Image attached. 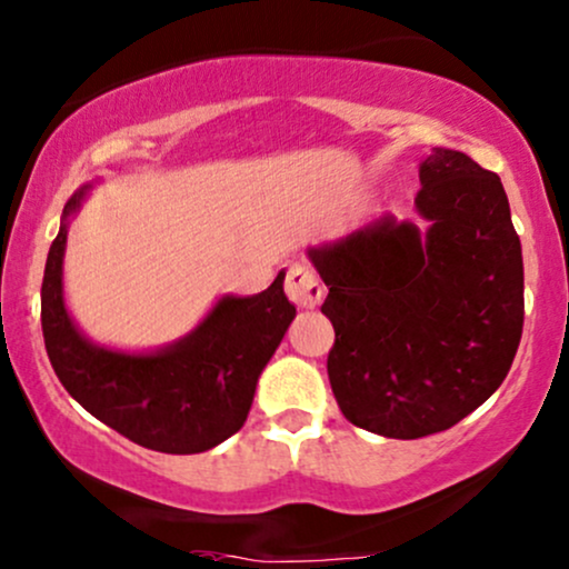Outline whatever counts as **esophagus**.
<instances>
[{
    "label": "esophagus",
    "instance_id": "esophagus-1",
    "mask_svg": "<svg viewBox=\"0 0 569 569\" xmlns=\"http://www.w3.org/2000/svg\"><path fill=\"white\" fill-rule=\"evenodd\" d=\"M286 293L297 307H310L321 305L323 299V283L316 276V270H310L307 264H291L289 276H286Z\"/></svg>",
    "mask_w": 569,
    "mask_h": 569
}]
</instances>
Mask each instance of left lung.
<instances>
[{
	"label": "left lung",
	"mask_w": 569,
	"mask_h": 569,
	"mask_svg": "<svg viewBox=\"0 0 569 569\" xmlns=\"http://www.w3.org/2000/svg\"><path fill=\"white\" fill-rule=\"evenodd\" d=\"M415 224L385 217L310 259L329 286V382L356 428L422 439L457 426L511 369L525 264L500 176L455 149L420 166Z\"/></svg>",
	"instance_id": "1"
}]
</instances>
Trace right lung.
<instances>
[{"label":"right lung","instance_id":"obj_1","mask_svg":"<svg viewBox=\"0 0 569 569\" xmlns=\"http://www.w3.org/2000/svg\"><path fill=\"white\" fill-rule=\"evenodd\" d=\"M42 278V337L58 380L96 420L139 447L198 455L243 428L257 380L297 316L283 293L286 272L257 297H227L187 339L154 356L93 348L71 323L61 297L67 217Z\"/></svg>","mask_w":569,"mask_h":569}]
</instances>
